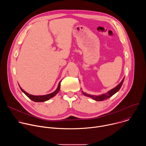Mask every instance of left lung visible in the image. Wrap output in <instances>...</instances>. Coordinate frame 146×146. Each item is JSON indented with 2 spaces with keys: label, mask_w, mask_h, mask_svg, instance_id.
Wrapping results in <instances>:
<instances>
[{
  "label": "left lung",
  "mask_w": 146,
  "mask_h": 146,
  "mask_svg": "<svg viewBox=\"0 0 146 146\" xmlns=\"http://www.w3.org/2000/svg\"><path fill=\"white\" fill-rule=\"evenodd\" d=\"M123 80H124V78L122 79V81L119 83V84L117 87H115L113 89L111 90L110 91H108L106 94H102V95H99V96L91 95H90V94H87V93L84 92H82V94H84L85 96H86L92 98L94 100H95L96 101H102V100H106L108 98H109L111 97V96H113L114 94H115L117 92H118L119 90V89L121 88V86H122V85L123 84Z\"/></svg>",
  "instance_id": "obj_1"
}]
</instances>
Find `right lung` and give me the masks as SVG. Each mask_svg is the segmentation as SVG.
I'll use <instances>...</instances> for the list:
<instances>
[{"instance_id": "add662e5", "label": "right lung", "mask_w": 146, "mask_h": 146, "mask_svg": "<svg viewBox=\"0 0 146 146\" xmlns=\"http://www.w3.org/2000/svg\"><path fill=\"white\" fill-rule=\"evenodd\" d=\"M60 81L59 82V84H58V88L57 89L52 93H51L50 94H47V95H40V96H35V95H31V94H29L28 93L26 92L24 90H23L20 87V89L21 90V91L29 98L31 99L32 100L34 101V102H45V101H47L48 100V99H50V98L54 97L55 95H56L59 90H60Z\"/></svg>"}]
</instances>
